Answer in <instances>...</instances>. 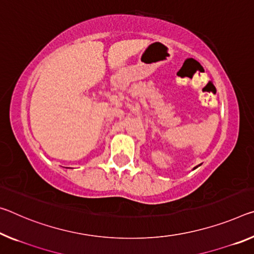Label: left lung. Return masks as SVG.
I'll list each match as a JSON object with an SVG mask.
<instances>
[{
	"label": "left lung",
	"instance_id": "8db88e82",
	"mask_svg": "<svg viewBox=\"0 0 254 254\" xmlns=\"http://www.w3.org/2000/svg\"><path fill=\"white\" fill-rule=\"evenodd\" d=\"M196 167H198V166H196ZM196 167H194V168H193V170H195V168H196Z\"/></svg>",
	"mask_w": 254,
	"mask_h": 254
}]
</instances>
